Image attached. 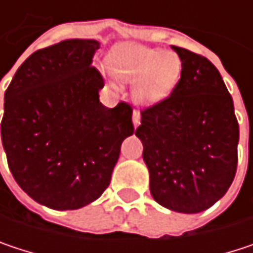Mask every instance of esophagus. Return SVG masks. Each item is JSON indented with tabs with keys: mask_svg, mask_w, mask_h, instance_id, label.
<instances>
[{
	"mask_svg": "<svg viewBox=\"0 0 253 253\" xmlns=\"http://www.w3.org/2000/svg\"><path fill=\"white\" fill-rule=\"evenodd\" d=\"M131 120H133V126L137 127L140 125V113L139 111H133V117H131Z\"/></svg>",
	"mask_w": 253,
	"mask_h": 253,
	"instance_id": "obj_1",
	"label": "esophagus"
}]
</instances>
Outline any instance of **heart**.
<instances>
[{
  "label": "heart",
  "mask_w": 253,
  "mask_h": 253,
  "mask_svg": "<svg viewBox=\"0 0 253 253\" xmlns=\"http://www.w3.org/2000/svg\"><path fill=\"white\" fill-rule=\"evenodd\" d=\"M113 75L133 83V98L143 105L164 101L176 87L181 75V61L174 52L126 45L114 49L108 58Z\"/></svg>",
  "instance_id": "heart-1"
}]
</instances>
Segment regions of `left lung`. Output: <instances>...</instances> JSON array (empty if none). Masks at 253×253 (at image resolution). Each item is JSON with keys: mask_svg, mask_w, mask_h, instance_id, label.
Wrapping results in <instances>:
<instances>
[{"mask_svg": "<svg viewBox=\"0 0 253 253\" xmlns=\"http://www.w3.org/2000/svg\"><path fill=\"white\" fill-rule=\"evenodd\" d=\"M171 48L181 61L180 80L170 96L140 113L136 136L152 198L171 211L196 214L221 199L234 178L239 123L217 67Z\"/></svg>", "mask_w": 253, "mask_h": 253, "instance_id": "obj_1", "label": "left lung"}]
</instances>
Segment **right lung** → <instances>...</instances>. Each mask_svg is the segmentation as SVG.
<instances>
[{
	"mask_svg": "<svg viewBox=\"0 0 253 253\" xmlns=\"http://www.w3.org/2000/svg\"><path fill=\"white\" fill-rule=\"evenodd\" d=\"M95 39H67L33 52L4 95L1 140L17 184L51 210H79L108 187L133 134L131 107L99 102Z\"/></svg>",
	"mask_w": 253,
	"mask_h": 253,
	"instance_id": "1",
	"label": "right lung"
}]
</instances>
